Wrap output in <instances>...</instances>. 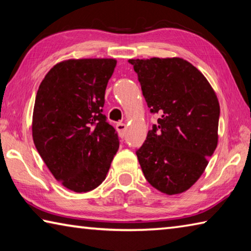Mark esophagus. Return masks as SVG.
<instances>
[{
	"instance_id": "34e87169",
	"label": "esophagus",
	"mask_w": 251,
	"mask_h": 251,
	"mask_svg": "<svg viewBox=\"0 0 251 251\" xmlns=\"http://www.w3.org/2000/svg\"><path fill=\"white\" fill-rule=\"evenodd\" d=\"M116 129H117L118 134H120L121 137H124L125 131H126V125L124 124V123H117Z\"/></svg>"
}]
</instances>
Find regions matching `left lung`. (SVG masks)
<instances>
[{
	"label": "left lung",
	"mask_w": 251,
	"mask_h": 251,
	"mask_svg": "<svg viewBox=\"0 0 251 251\" xmlns=\"http://www.w3.org/2000/svg\"><path fill=\"white\" fill-rule=\"evenodd\" d=\"M157 125L136 151L147 181L167 195L190 188L218 142L219 103L205 76L179 57L129 59Z\"/></svg>",
	"instance_id": "1"
}]
</instances>
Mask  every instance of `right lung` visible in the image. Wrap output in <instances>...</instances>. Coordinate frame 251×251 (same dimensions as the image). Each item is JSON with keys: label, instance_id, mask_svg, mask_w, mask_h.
Listing matches in <instances>:
<instances>
[{"label": "right lung", "instance_id": "1", "mask_svg": "<svg viewBox=\"0 0 251 251\" xmlns=\"http://www.w3.org/2000/svg\"><path fill=\"white\" fill-rule=\"evenodd\" d=\"M116 61L69 59L50 69L36 93L33 141L55 179L75 193L105 179L120 147L103 114L105 90Z\"/></svg>", "mask_w": 251, "mask_h": 251}]
</instances>
